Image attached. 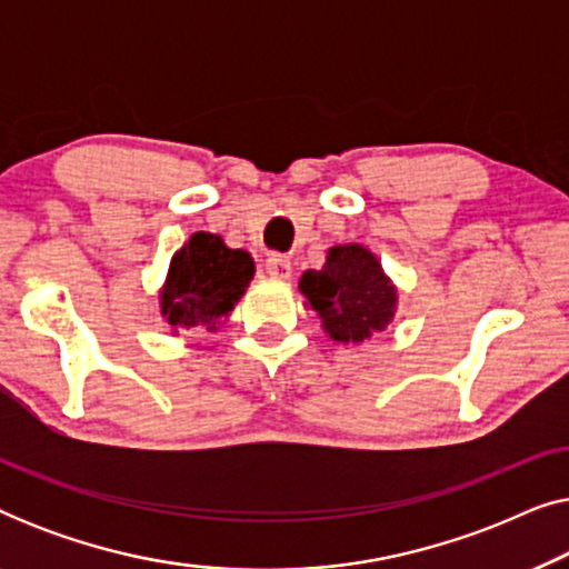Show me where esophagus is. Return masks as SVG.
I'll list each match as a JSON object with an SVG mask.
<instances>
[{
	"instance_id": "34e87169",
	"label": "esophagus",
	"mask_w": 569,
	"mask_h": 569,
	"mask_svg": "<svg viewBox=\"0 0 569 569\" xmlns=\"http://www.w3.org/2000/svg\"><path fill=\"white\" fill-rule=\"evenodd\" d=\"M263 267H267V274L274 277V279H290L292 277V261H290V256H284V253H269Z\"/></svg>"
}]
</instances>
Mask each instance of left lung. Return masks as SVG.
Listing matches in <instances>:
<instances>
[{
	"mask_svg": "<svg viewBox=\"0 0 569 569\" xmlns=\"http://www.w3.org/2000/svg\"><path fill=\"white\" fill-rule=\"evenodd\" d=\"M300 292L321 316L326 333L345 345H360L383 331L396 310L391 279L383 274L376 256L357 243L333 246L323 269L302 274Z\"/></svg>",
	"mask_w": 569,
	"mask_h": 569,
	"instance_id": "left-lung-1",
	"label": "left lung"
}]
</instances>
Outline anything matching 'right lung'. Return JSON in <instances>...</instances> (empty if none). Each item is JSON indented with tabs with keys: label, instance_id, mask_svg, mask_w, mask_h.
Here are the masks:
<instances>
[{
	"label": "right lung",
	"instance_id": "right-lung-1",
	"mask_svg": "<svg viewBox=\"0 0 569 569\" xmlns=\"http://www.w3.org/2000/svg\"><path fill=\"white\" fill-rule=\"evenodd\" d=\"M253 271L251 253L228 248L212 232H193L170 261L160 292L162 318L173 331L197 326L214 331L236 308Z\"/></svg>",
	"mask_w": 569,
	"mask_h": 569
}]
</instances>
